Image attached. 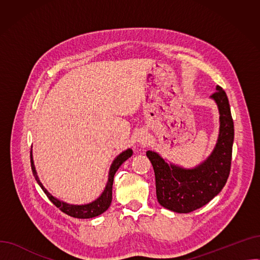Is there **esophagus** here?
<instances>
[{
  "label": "esophagus",
  "mask_w": 260,
  "mask_h": 260,
  "mask_svg": "<svg viewBox=\"0 0 260 260\" xmlns=\"http://www.w3.org/2000/svg\"><path fill=\"white\" fill-rule=\"evenodd\" d=\"M137 141H138L139 143L143 144V145L147 144V143H148V137H147V135H146L145 133H143V132L139 133V134H138V138H137Z\"/></svg>",
  "instance_id": "34e87169"
}]
</instances>
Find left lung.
Listing matches in <instances>:
<instances>
[{"mask_svg":"<svg viewBox=\"0 0 260 260\" xmlns=\"http://www.w3.org/2000/svg\"><path fill=\"white\" fill-rule=\"evenodd\" d=\"M219 112V134L210 156L193 169H185L147 151L156 178V194L163 208L176 213L193 212L221 192L231 170L234 123L225 91L216 86L210 97Z\"/></svg>","mask_w":260,"mask_h":260,"instance_id":"1","label":"left lung"}]
</instances>
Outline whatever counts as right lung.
I'll return each instance as SVG.
<instances>
[{"label":"right lung","instance_id":"right-lung-1","mask_svg":"<svg viewBox=\"0 0 260 260\" xmlns=\"http://www.w3.org/2000/svg\"><path fill=\"white\" fill-rule=\"evenodd\" d=\"M132 155H133V149L127 148V149H125V151H123L122 153H120L114 159L111 168H109L107 183L105 185V188L102 192V194L97 199L87 203V204H70V203L64 202V201L58 199L57 197L52 196L39 179L37 171H36L35 163H34L32 152H30V162H31L32 174L35 176V178H36L38 184L41 186V188L43 189V192L46 194L48 199L54 204V206L59 208L63 213L70 215L72 217L80 218V219H88V218H93V217H97V216L101 215L102 213H104L109 208V206H111L112 200H113L114 176H115L116 172L118 171V169L121 167L122 163L126 161Z\"/></svg>","mask_w":260,"mask_h":260}]
</instances>
